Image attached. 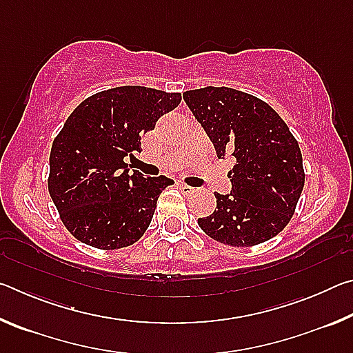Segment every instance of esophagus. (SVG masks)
Here are the masks:
<instances>
[{
	"instance_id": "1",
	"label": "esophagus",
	"mask_w": 353,
	"mask_h": 353,
	"mask_svg": "<svg viewBox=\"0 0 353 353\" xmlns=\"http://www.w3.org/2000/svg\"><path fill=\"white\" fill-rule=\"evenodd\" d=\"M177 185H179V188H181L182 193H185V194H191V193H193V191H194L193 187H190V185L183 183V182H179Z\"/></svg>"
}]
</instances>
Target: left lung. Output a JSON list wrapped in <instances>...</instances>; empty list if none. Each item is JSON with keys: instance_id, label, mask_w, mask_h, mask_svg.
<instances>
[{"instance_id": "left-lung-1", "label": "left lung", "mask_w": 353, "mask_h": 353, "mask_svg": "<svg viewBox=\"0 0 353 353\" xmlns=\"http://www.w3.org/2000/svg\"><path fill=\"white\" fill-rule=\"evenodd\" d=\"M183 101L212 140L216 155H232L230 194L214 193L216 208L198 224L227 246L249 248L282 232L305 182L297 140L265 101L229 87L183 93Z\"/></svg>"}]
</instances>
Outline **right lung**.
<instances>
[{
    "label": "right lung",
    "instance_id": "add662e5",
    "mask_svg": "<svg viewBox=\"0 0 353 353\" xmlns=\"http://www.w3.org/2000/svg\"><path fill=\"white\" fill-rule=\"evenodd\" d=\"M181 101V93L117 87L92 94L67 118L51 146L48 190L76 240L110 250L143 236L160 193L174 182L129 174L124 159L141 151V135Z\"/></svg>",
    "mask_w": 353,
    "mask_h": 353
}]
</instances>
